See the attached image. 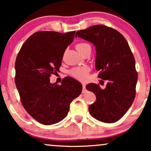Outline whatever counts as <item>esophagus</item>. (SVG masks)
Returning <instances> with one entry per match:
<instances>
[{"label": "esophagus", "mask_w": 151, "mask_h": 151, "mask_svg": "<svg viewBox=\"0 0 151 151\" xmlns=\"http://www.w3.org/2000/svg\"><path fill=\"white\" fill-rule=\"evenodd\" d=\"M87 91L86 89V85L85 84H82V93H86Z\"/></svg>", "instance_id": "obj_1"}]
</instances>
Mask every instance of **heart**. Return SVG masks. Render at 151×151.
I'll return each instance as SVG.
<instances>
[{"instance_id": "b5f03b06", "label": "heart", "mask_w": 151, "mask_h": 151, "mask_svg": "<svg viewBox=\"0 0 151 151\" xmlns=\"http://www.w3.org/2000/svg\"><path fill=\"white\" fill-rule=\"evenodd\" d=\"M76 48L80 53L83 54L85 51L91 49V47L88 43L86 42H79L76 45ZM90 69L86 66L74 67L69 71V73L71 76L75 78L76 79L84 81L88 78V73Z\"/></svg>"}]
</instances>
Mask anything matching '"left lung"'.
I'll return each instance as SVG.
<instances>
[{
  "mask_svg": "<svg viewBox=\"0 0 151 151\" xmlns=\"http://www.w3.org/2000/svg\"><path fill=\"white\" fill-rule=\"evenodd\" d=\"M77 36L93 43L98 78L107 81L104 89L97 84L86 86L96 96L88 107L90 114L102 122H115L127 113L135 97L137 72L133 53L124 37L109 27L91 26L78 31Z\"/></svg>",
  "mask_w": 151,
  "mask_h": 151,
  "instance_id": "obj_1",
  "label": "left lung"
}]
</instances>
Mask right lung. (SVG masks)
<instances>
[{
  "label": "right lung",
  "mask_w": 151,
  "mask_h": 151,
  "mask_svg": "<svg viewBox=\"0 0 151 151\" xmlns=\"http://www.w3.org/2000/svg\"><path fill=\"white\" fill-rule=\"evenodd\" d=\"M75 33H34L16 57L15 83L20 101L27 112L44 125L63 120L71 102L82 92L81 83L71 77L64 78L61 85L51 84L49 79L60 67L64 53Z\"/></svg>",
  "instance_id": "right-lung-1"
}]
</instances>
